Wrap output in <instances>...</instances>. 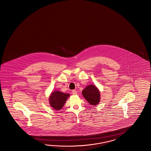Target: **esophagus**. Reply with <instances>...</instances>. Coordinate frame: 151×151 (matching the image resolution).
Returning <instances> with one entry per match:
<instances>
[{"label": "esophagus", "instance_id": "esophagus-1", "mask_svg": "<svg viewBox=\"0 0 151 151\" xmlns=\"http://www.w3.org/2000/svg\"><path fill=\"white\" fill-rule=\"evenodd\" d=\"M72 93L73 94H77V92L75 90H73L72 91Z\"/></svg>", "mask_w": 151, "mask_h": 151}]
</instances>
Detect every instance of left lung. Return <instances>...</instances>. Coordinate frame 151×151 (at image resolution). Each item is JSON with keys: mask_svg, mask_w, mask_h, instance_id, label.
Listing matches in <instances>:
<instances>
[{"mask_svg": "<svg viewBox=\"0 0 151 151\" xmlns=\"http://www.w3.org/2000/svg\"><path fill=\"white\" fill-rule=\"evenodd\" d=\"M82 93L84 98L91 105H97L100 101L101 97L99 91L94 85H90L87 86L82 91Z\"/></svg>", "mask_w": 151, "mask_h": 151, "instance_id": "left-lung-1", "label": "left lung"}]
</instances>
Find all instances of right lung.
I'll return each mask as SVG.
<instances>
[{"instance_id": "add662e5", "label": "right lung", "mask_w": 151, "mask_h": 151, "mask_svg": "<svg viewBox=\"0 0 151 151\" xmlns=\"http://www.w3.org/2000/svg\"><path fill=\"white\" fill-rule=\"evenodd\" d=\"M69 96V94L64 93L60 91H55L53 92L49 98L50 106L55 110H59L61 109Z\"/></svg>"}]
</instances>
